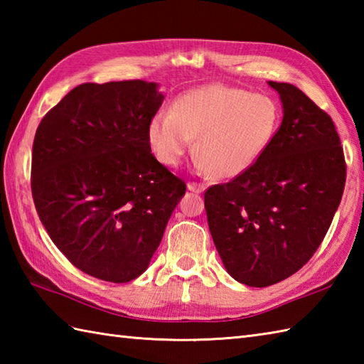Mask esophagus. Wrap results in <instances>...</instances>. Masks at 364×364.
Returning a JSON list of instances; mask_svg holds the SVG:
<instances>
[{
  "label": "esophagus",
  "instance_id": "obj_1",
  "mask_svg": "<svg viewBox=\"0 0 364 364\" xmlns=\"http://www.w3.org/2000/svg\"><path fill=\"white\" fill-rule=\"evenodd\" d=\"M188 189L191 192H196V194H202V192H205L206 186L202 183H188Z\"/></svg>",
  "mask_w": 364,
  "mask_h": 364
}]
</instances>
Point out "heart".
Segmentation results:
<instances>
[{
  "label": "heart",
  "instance_id": "b5f03b06",
  "mask_svg": "<svg viewBox=\"0 0 364 364\" xmlns=\"http://www.w3.org/2000/svg\"><path fill=\"white\" fill-rule=\"evenodd\" d=\"M280 107L262 94L213 82L184 92L149 123L154 156L167 167L181 162L196 139L197 166L222 180L250 170L280 127Z\"/></svg>",
  "mask_w": 364,
  "mask_h": 364
}]
</instances>
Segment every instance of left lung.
<instances>
[{
    "mask_svg": "<svg viewBox=\"0 0 364 364\" xmlns=\"http://www.w3.org/2000/svg\"><path fill=\"white\" fill-rule=\"evenodd\" d=\"M283 120L250 170L205 192L208 227L227 272L266 288L318 250L341 202L346 161L333 120L304 92L269 81Z\"/></svg>",
    "mask_w": 364,
    "mask_h": 364,
    "instance_id": "left-lung-1",
    "label": "left lung"
}]
</instances>
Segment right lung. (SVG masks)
I'll return each mask as SVG.
<instances>
[{"instance_id":"right-lung-1","label":"right lung","mask_w":364,"mask_h":364,"mask_svg":"<svg viewBox=\"0 0 364 364\" xmlns=\"http://www.w3.org/2000/svg\"><path fill=\"white\" fill-rule=\"evenodd\" d=\"M142 80L86 82L42 119L31 189L51 241L105 282L142 275L186 183L153 156L149 123L164 95Z\"/></svg>"}]
</instances>
